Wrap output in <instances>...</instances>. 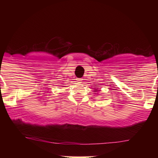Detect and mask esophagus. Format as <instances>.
Wrapping results in <instances>:
<instances>
[{"mask_svg":"<svg viewBox=\"0 0 158 158\" xmlns=\"http://www.w3.org/2000/svg\"><path fill=\"white\" fill-rule=\"evenodd\" d=\"M81 80H82L81 79H78V81H79V82H81Z\"/></svg>","mask_w":158,"mask_h":158,"instance_id":"1","label":"esophagus"}]
</instances>
